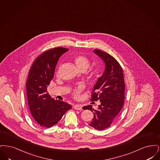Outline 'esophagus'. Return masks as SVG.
<instances>
[{"mask_svg": "<svg viewBox=\"0 0 160 160\" xmlns=\"http://www.w3.org/2000/svg\"><path fill=\"white\" fill-rule=\"evenodd\" d=\"M73 107H74V109L78 110L82 109V106L81 104H75V105L73 106Z\"/></svg>", "mask_w": 160, "mask_h": 160, "instance_id": "1", "label": "esophagus"}]
</instances>
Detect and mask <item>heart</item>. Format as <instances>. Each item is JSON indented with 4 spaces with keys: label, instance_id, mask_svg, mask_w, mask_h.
Masks as SVG:
<instances>
[{
    "label": "heart",
    "instance_id": "obj_1",
    "mask_svg": "<svg viewBox=\"0 0 160 160\" xmlns=\"http://www.w3.org/2000/svg\"><path fill=\"white\" fill-rule=\"evenodd\" d=\"M74 62L76 65L77 68L80 71H86L90 65L89 60L83 55H77L74 58ZM91 77H93V74L91 75ZM84 89V85L82 84H78L77 87L73 89L72 93L74 97H77L79 93Z\"/></svg>",
    "mask_w": 160,
    "mask_h": 160
}]
</instances>
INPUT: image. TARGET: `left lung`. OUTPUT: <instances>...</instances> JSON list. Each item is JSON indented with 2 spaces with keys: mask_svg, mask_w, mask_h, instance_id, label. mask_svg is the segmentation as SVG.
Wrapping results in <instances>:
<instances>
[{
  "mask_svg": "<svg viewBox=\"0 0 160 160\" xmlns=\"http://www.w3.org/2000/svg\"><path fill=\"white\" fill-rule=\"evenodd\" d=\"M93 53L102 60L105 69L93 88L92 101L99 100L97 109L91 105L83 107L93 113V118L89 124L97 130L108 128L119 114L124 103L125 82L122 68L113 56L99 50Z\"/></svg>",
  "mask_w": 160,
  "mask_h": 160,
  "instance_id": "1",
  "label": "left lung"
}]
</instances>
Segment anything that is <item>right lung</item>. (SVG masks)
Returning a JSON list of instances; mask_svg holds the SVG:
<instances>
[{"instance_id": "right-lung-1", "label": "right lung", "mask_w": 160, "mask_h": 160, "mask_svg": "<svg viewBox=\"0 0 160 160\" xmlns=\"http://www.w3.org/2000/svg\"><path fill=\"white\" fill-rule=\"evenodd\" d=\"M68 51L63 47L46 51L34 61L29 71L26 82L29 107L35 122L44 127L49 128L58 123L72 108L65 102L52 98L47 91L59 58Z\"/></svg>"}]
</instances>
